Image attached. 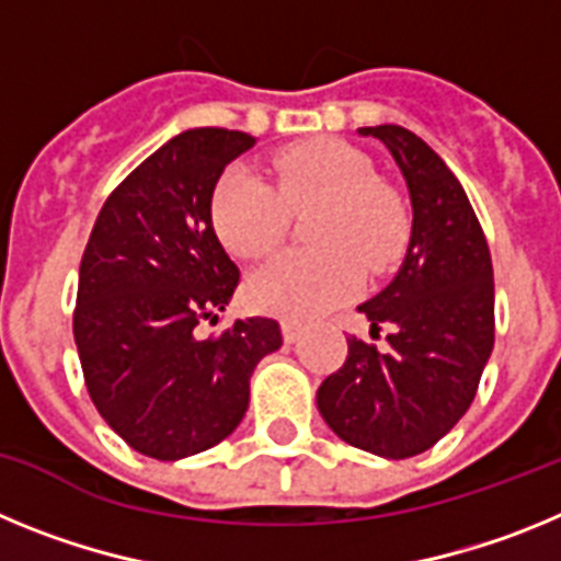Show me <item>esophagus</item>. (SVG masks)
<instances>
[{"mask_svg":"<svg viewBox=\"0 0 561 561\" xmlns=\"http://www.w3.org/2000/svg\"><path fill=\"white\" fill-rule=\"evenodd\" d=\"M280 331H284V340L286 342H297V336H300V323H295V320H284L280 323Z\"/></svg>","mask_w":561,"mask_h":561,"instance_id":"34e87169","label":"esophagus"}]
</instances>
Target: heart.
Masks as SVG:
<instances>
[{"mask_svg":"<svg viewBox=\"0 0 561 561\" xmlns=\"http://www.w3.org/2000/svg\"><path fill=\"white\" fill-rule=\"evenodd\" d=\"M277 191L244 165L216 182L210 219L221 244L238 257H257L286 236L289 210L320 202L311 238L320 250H286L247 277L252 309L286 320H309L362 289V264L374 272L399 261L410 236L399 193L374 180L359 148L317 137L286 148L272 162Z\"/></svg>","mask_w":561,"mask_h":561,"instance_id":"b5f03b06","label":"heart"}]
</instances>
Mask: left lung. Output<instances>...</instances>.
<instances>
[{
	"label": "left lung",
	"instance_id": "left-lung-1",
	"mask_svg": "<svg viewBox=\"0 0 561 561\" xmlns=\"http://www.w3.org/2000/svg\"><path fill=\"white\" fill-rule=\"evenodd\" d=\"M393 153L413 230L404 264L359 311L388 351L356 336L317 410L345 444L401 460L438 444L469 410L494 348V272L463 187L427 142L401 126L359 128Z\"/></svg>",
	"mask_w": 561,
	"mask_h": 561
}]
</instances>
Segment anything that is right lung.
<instances>
[{
	"instance_id": "add662e5",
	"label": "right lung",
	"mask_w": 561,
	"mask_h": 561,
	"mask_svg": "<svg viewBox=\"0 0 561 561\" xmlns=\"http://www.w3.org/2000/svg\"><path fill=\"white\" fill-rule=\"evenodd\" d=\"M252 146L230 128L176 134L114 187L83 250L72 331L87 390L148 458L180 460L225 440L244 419L255 365L284 345L270 317L196 336L238 286L210 199Z\"/></svg>"
}]
</instances>
